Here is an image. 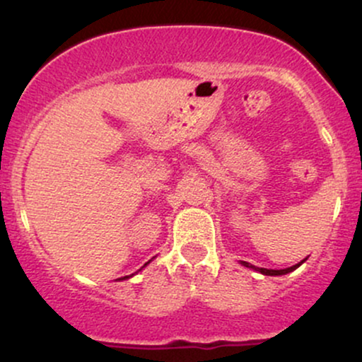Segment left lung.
<instances>
[{
	"mask_svg": "<svg viewBox=\"0 0 362 362\" xmlns=\"http://www.w3.org/2000/svg\"><path fill=\"white\" fill-rule=\"evenodd\" d=\"M305 260H306V259H305ZM305 260H301L300 264L293 265V267H288V269H279V271H274V269L255 267V265L248 264V262H243V260H242V265H245V267H248V269H253V271H257V272H260V274H264V276H284V274H289V272H293L294 269H298V267H300V265H301L303 262H305Z\"/></svg>",
	"mask_w": 362,
	"mask_h": 362,
	"instance_id": "8db88e82",
	"label": "left lung"
}]
</instances>
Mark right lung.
Wrapping results in <instances>:
<instances>
[{"label":"right lung","instance_id":"add662e5","mask_svg":"<svg viewBox=\"0 0 362 362\" xmlns=\"http://www.w3.org/2000/svg\"><path fill=\"white\" fill-rule=\"evenodd\" d=\"M149 262H151V260H149ZM149 262H148V264H149ZM148 264H144V265H148ZM129 277H131V276H126V277H120V279H119V281H124V279H129Z\"/></svg>","mask_w":362,"mask_h":362}]
</instances>
